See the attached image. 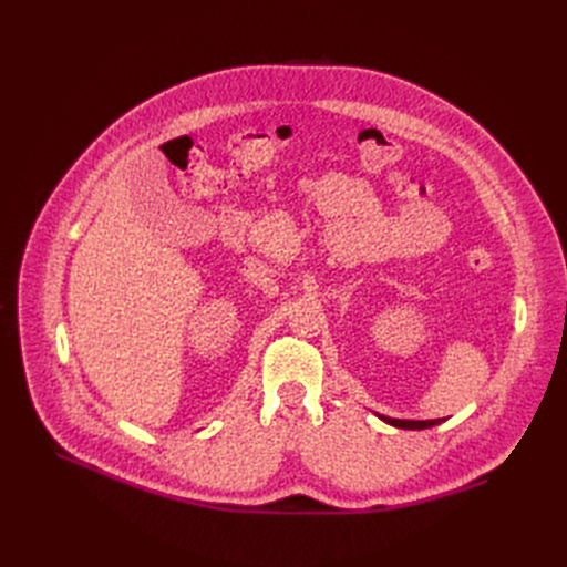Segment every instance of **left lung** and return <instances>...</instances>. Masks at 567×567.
<instances>
[{"label": "left lung", "instance_id": "8db88e82", "mask_svg": "<svg viewBox=\"0 0 567 567\" xmlns=\"http://www.w3.org/2000/svg\"><path fill=\"white\" fill-rule=\"evenodd\" d=\"M379 419L393 427H402V430H427V427H434L441 423V419L439 421H398V419H385V415H379Z\"/></svg>", "mask_w": 567, "mask_h": 567}]
</instances>
